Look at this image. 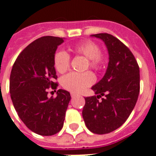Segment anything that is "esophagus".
Returning a JSON list of instances; mask_svg holds the SVG:
<instances>
[{
  "label": "esophagus",
  "mask_w": 156,
  "mask_h": 156,
  "mask_svg": "<svg viewBox=\"0 0 156 156\" xmlns=\"http://www.w3.org/2000/svg\"><path fill=\"white\" fill-rule=\"evenodd\" d=\"M75 96H76V94H74V93H72L71 94L72 98H73V97H75Z\"/></svg>",
  "instance_id": "34e87169"
}]
</instances>
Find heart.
Returning a JSON list of instances; mask_svg holds the SVG:
<instances>
[{
	"label": "heart",
	"instance_id": "1",
	"mask_svg": "<svg viewBox=\"0 0 156 156\" xmlns=\"http://www.w3.org/2000/svg\"><path fill=\"white\" fill-rule=\"evenodd\" d=\"M72 51L77 55H81L88 59L89 67L94 70H98L104 66L105 62V56L100 52L98 45L92 41H82L72 48ZM56 70L63 73L68 70L70 63V56L67 51H58L53 58ZM94 82V77L89 72L77 73H70L62 79V87L72 93H81L89 87Z\"/></svg>",
	"mask_w": 156,
	"mask_h": 156
}]
</instances>
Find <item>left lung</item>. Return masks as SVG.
<instances>
[{"instance_id": "obj_1", "label": "left lung", "mask_w": 156, "mask_h": 156, "mask_svg": "<svg viewBox=\"0 0 156 156\" xmlns=\"http://www.w3.org/2000/svg\"><path fill=\"white\" fill-rule=\"evenodd\" d=\"M108 53L105 76L92 87L96 96L85 98L83 118L89 130L98 134L110 133L126 121L140 93V68L133 53L114 36L98 33ZM105 98L101 101L98 98Z\"/></svg>"}]
</instances>
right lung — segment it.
<instances>
[{
	"instance_id": "obj_1",
	"label": "right lung",
	"mask_w": 156,
	"mask_h": 156,
	"mask_svg": "<svg viewBox=\"0 0 156 156\" xmlns=\"http://www.w3.org/2000/svg\"><path fill=\"white\" fill-rule=\"evenodd\" d=\"M64 38L42 37L32 41L19 54L10 77V94L19 118L32 132L49 136L63 126L71 99L69 92L58 89L56 98L48 97V89L58 83L53 58ZM56 91V90H54Z\"/></svg>"
}]
</instances>
